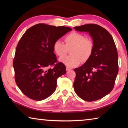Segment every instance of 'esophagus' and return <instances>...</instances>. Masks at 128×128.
I'll use <instances>...</instances> for the list:
<instances>
[{"mask_svg": "<svg viewBox=\"0 0 128 128\" xmlns=\"http://www.w3.org/2000/svg\"><path fill=\"white\" fill-rule=\"evenodd\" d=\"M71 69H72V68H70V67H69V66H66V70L67 71H68V70H71Z\"/></svg>", "mask_w": 128, "mask_h": 128, "instance_id": "1", "label": "esophagus"}]
</instances>
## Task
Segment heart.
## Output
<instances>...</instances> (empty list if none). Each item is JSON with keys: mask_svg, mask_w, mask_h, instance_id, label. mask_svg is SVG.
Here are the masks:
<instances>
[{"mask_svg": "<svg viewBox=\"0 0 128 128\" xmlns=\"http://www.w3.org/2000/svg\"><path fill=\"white\" fill-rule=\"evenodd\" d=\"M65 44L59 40L53 44V50L60 58L64 57L70 49V56L60 58L59 61L69 67L76 66L81 62L89 60L94 51V44L92 39L78 32H72L64 38Z\"/></svg>", "mask_w": 128, "mask_h": 128, "instance_id": "obj_1", "label": "heart"}]
</instances>
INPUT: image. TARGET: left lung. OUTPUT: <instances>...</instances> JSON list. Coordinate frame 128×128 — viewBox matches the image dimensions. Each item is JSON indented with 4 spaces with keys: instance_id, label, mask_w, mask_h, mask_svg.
<instances>
[{
    "instance_id": "obj_1",
    "label": "left lung",
    "mask_w": 128,
    "mask_h": 128,
    "mask_svg": "<svg viewBox=\"0 0 128 128\" xmlns=\"http://www.w3.org/2000/svg\"><path fill=\"white\" fill-rule=\"evenodd\" d=\"M79 32H88L94 44L89 60L74 69L73 84L80 98L88 102L103 98L113 89L118 72V54L112 36L104 28L92 24L76 26Z\"/></svg>"
}]
</instances>
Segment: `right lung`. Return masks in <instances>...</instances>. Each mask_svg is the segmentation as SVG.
I'll list each match as a JSON object with an SVG mask.
<instances>
[{
    "instance_id": "1",
    "label": "right lung",
    "mask_w": 128,
    "mask_h": 128,
    "mask_svg": "<svg viewBox=\"0 0 128 128\" xmlns=\"http://www.w3.org/2000/svg\"><path fill=\"white\" fill-rule=\"evenodd\" d=\"M71 30L69 27L38 24L21 38L13 66L17 85L28 98L42 100L55 91L58 78L66 74V68L62 62H57L53 44ZM52 65L53 68H47Z\"/></svg>"
}]
</instances>
